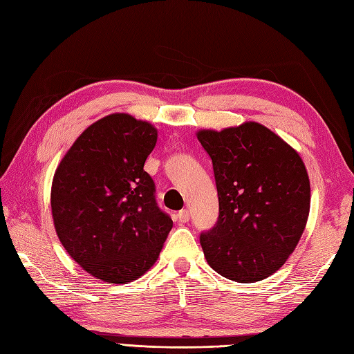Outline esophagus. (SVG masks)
Instances as JSON below:
<instances>
[{
  "instance_id": "esophagus-1",
  "label": "esophagus",
  "mask_w": 354,
  "mask_h": 354,
  "mask_svg": "<svg viewBox=\"0 0 354 354\" xmlns=\"http://www.w3.org/2000/svg\"><path fill=\"white\" fill-rule=\"evenodd\" d=\"M177 217L180 223H187L189 221V211H187V209H182V211L177 214Z\"/></svg>"
}]
</instances>
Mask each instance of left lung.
Here are the masks:
<instances>
[{
    "instance_id": "8db88e82",
    "label": "left lung",
    "mask_w": 354,
    "mask_h": 354,
    "mask_svg": "<svg viewBox=\"0 0 354 354\" xmlns=\"http://www.w3.org/2000/svg\"><path fill=\"white\" fill-rule=\"evenodd\" d=\"M212 160L220 214L200 235L207 264L236 283L275 273L297 248L310 211V182L299 154L257 122L200 129Z\"/></svg>"
}]
</instances>
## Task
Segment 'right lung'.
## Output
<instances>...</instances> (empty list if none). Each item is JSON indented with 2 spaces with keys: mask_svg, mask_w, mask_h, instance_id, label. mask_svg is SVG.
<instances>
[{
  "mask_svg": "<svg viewBox=\"0 0 354 354\" xmlns=\"http://www.w3.org/2000/svg\"><path fill=\"white\" fill-rule=\"evenodd\" d=\"M157 129L114 113L77 137L56 168L52 215L68 255L97 279L128 284L156 263L172 220L143 169Z\"/></svg>",
  "mask_w": 354,
  "mask_h": 354,
  "instance_id": "1",
  "label": "right lung"
}]
</instances>
